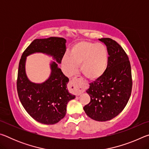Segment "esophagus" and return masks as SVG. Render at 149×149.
<instances>
[{"label": "esophagus", "mask_w": 149, "mask_h": 149, "mask_svg": "<svg viewBox=\"0 0 149 149\" xmlns=\"http://www.w3.org/2000/svg\"><path fill=\"white\" fill-rule=\"evenodd\" d=\"M71 85L73 87V90L74 91L77 96L80 95L84 92V84L83 83L82 78L79 76L74 77L71 81Z\"/></svg>", "instance_id": "1"}]
</instances>
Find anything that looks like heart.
<instances>
[{
  "label": "heart",
  "mask_w": 149,
  "mask_h": 149,
  "mask_svg": "<svg viewBox=\"0 0 149 149\" xmlns=\"http://www.w3.org/2000/svg\"><path fill=\"white\" fill-rule=\"evenodd\" d=\"M62 65L68 75L74 74L80 65L81 71L87 79H99L108 68V50L102 44L81 41L74 45L64 57Z\"/></svg>",
  "instance_id": "obj_1"
}]
</instances>
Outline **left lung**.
I'll use <instances>...</instances> for the list:
<instances>
[{
  "instance_id": "8db88e82",
  "label": "left lung",
  "mask_w": 149,
  "mask_h": 149,
  "mask_svg": "<svg viewBox=\"0 0 149 149\" xmlns=\"http://www.w3.org/2000/svg\"><path fill=\"white\" fill-rule=\"evenodd\" d=\"M107 47L108 65L101 77L90 84L87 93L91 97L84 107L91 119L110 120L124 109L132 90V76L127 54L116 41L110 38L99 39Z\"/></svg>"
}]
</instances>
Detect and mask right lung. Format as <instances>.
<instances>
[{"mask_svg": "<svg viewBox=\"0 0 149 149\" xmlns=\"http://www.w3.org/2000/svg\"><path fill=\"white\" fill-rule=\"evenodd\" d=\"M65 50L64 38L37 39L24 50L19 60L16 83L19 100L34 120L44 124H54L61 120L66 113L68 102L75 97L67 89L68 77L54 62L50 64L51 75L46 81L41 84L30 81L25 72L26 56L34 52H43L61 63Z\"/></svg>", "mask_w": 149, "mask_h": 149, "instance_id": "1", "label": "right lung"}]
</instances>
